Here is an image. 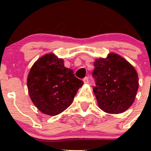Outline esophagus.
<instances>
[{"label": "esophagus", "mask_w": 151, "mask_h": 151, "mask_svg": "<svg viewBox=\"0 0 151 151\" xmlns=\"http://www.w3.org/2000/svg\"><path fill=\"white\" fill-rule=\"evenodd\" d=\"M83 82H84V83H85V84L88 83V82H89L88 77H85V78H83Z\"/></svg>", "instance_id": "esophagus-1"}]
</instances>
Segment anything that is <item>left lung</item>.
<instances>
[{"instance_id":"left-lung-1","label":"left lung","mask_w":151,"mask_h":151,"mask_svg":"<svg viewBox=\"0 0 151 151\" xmlns=\"http://www.w3.org/2000/svg\"><path fill=\"white\" fill-rule=\"evenodd\" d=\"M93 91L98 106L107 113H121L133 104L138 89V73L126 60L110 53L94 63Z\"/></svg>"}]
</instances>
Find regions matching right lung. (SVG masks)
<instances>
[{
	"label": "right lung",
	"instance_id": "right-lung-1",
	"mask_svg": "<svg viewBox=\"0 0 151 151\" xmlns=\"http://www.w3.org/2000/svg\"><path fill=\"white\" fill-rule=\"evenodd\" d=\"M82 85L73 70L64 66L63 60L51 53L35 63L27 78L32 101L40 111L50 116L58 115L69 107Z\"/></svg>",
	"mask_w": 151,
	"mask_h": 151
}]
</instances>
